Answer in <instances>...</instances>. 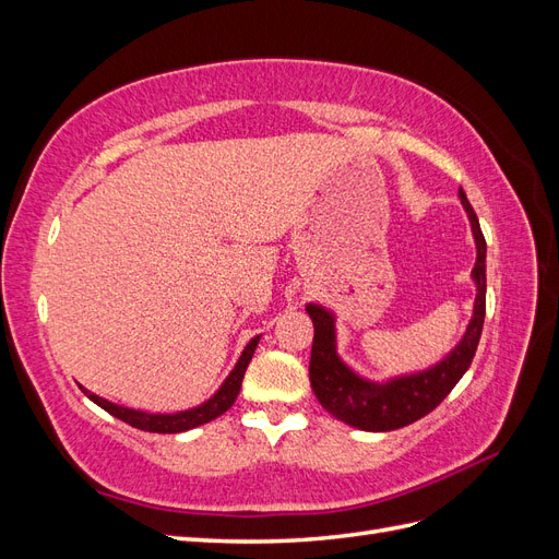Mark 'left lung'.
<instances>
[{"label":"left lung","mask_w":559,"mask_h":559,"mask_svg":"<svg viewBox=\"0 0 559 559\" xmlns=\"http://www.w3.org/2000/svg\"><path fill=\"white\" fill-rule=\"evenodd\" d=\"M460 200L468 214L473 240H476V265L471 270V277L476 282V302H473V317L456 345L443 361L419 370V373L392 378L386 382H370L337 357L335 345V317L326 308L308 302L306 310L314 324L312 357H310V384L312 392L324 405L326 413L337 417L349 427L361 431H394L408 427L419 417L429 415L441 403L454 384L462 380L468 370L473 354L478 349V341L485 321V253L487 245L478 224V216L473 212L471 202L464 191Z\"/></svg>","instance_id":"obj_1"}]
</instances>
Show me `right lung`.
<instances>
[{
	"mask_svg": "<svg viewBox=\"0 0 559 559\" xmlns=\"http://www.w3.org/2000/svg\"><path fill=\"white\" fill-rule=\"evenodd\" d=\"M261 341V335L251 337L249 345L245 347V352L240 354L238 364L230 370V376L224 380V384L216 389V394L212 399H207L205 403L195 405V408L189 411H179V413H144V411H134V408H126V405H118L111 403L103 396H97L88 389L81 386V392L86 394L93 403H97L99 408L107 411L109 415L123 419L126 425L130 427H138L142 431H151V433H181V431H189L195 429L200 425H207V421L216 419L218 415H224L230 405L235 403L240 394V386H242V378H245V370L253 357V349H257Z\"/></svg>",
	"mask_w": 559,
	"mask_h": 559,
	"instance_id": "add662e5",
	"label": "right lung"
}]
</instances>
